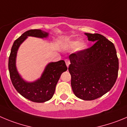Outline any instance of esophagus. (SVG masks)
Instances as JSON below:
<instances>
[{
    "instance_id": "obj_1",
    "label": "esophagus",
    "mask_w": 127,
    "mask_h": 127,
    "mask_svg": "<svg viewBox=\"0 0 127 127\" xmlns=\"http://www.w3.org/2000/svg\"><path fill=\"white\" fill-rule=\"evenodd\" d=\"M65 63H66V66H67V67H68L69 64H70V61H69V60H67V59H66V60H65Z\"/></svg>"
}]
</instances>
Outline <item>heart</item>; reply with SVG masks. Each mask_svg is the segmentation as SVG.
Wrapping results in <instances>:
<instances>
[{
	"label": "heart",
	"instance_id": "1",
	"mask_svg": "<svg viewBox=\"0 0 127 127\" xmlns=\"http://www.w3.org/2000/svg\"><path fill=\"white\" fill-rule=\"evenodd\" d=\"M70 46L71 47H78V49L79 50H84L85 49H86V44L85 42H80L79 43V42L77 41H72L70 43Z\"/></svg>",
	"mask_w": 127,
	"mask_h": 127
}]
</instances>
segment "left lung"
Segmentation results:
<instances>
[{"label":"left lung","instance_id":"obj_1","mask_svg":"<svg viewBox=\"0 0 127 127\" xmlns=\"http://www.w3.org/2000/svg\"><path fill=\"white\" fill-rule=\"evenodd\" d=\"M92 47L78 51L69 56L68 70L76 96L93 100L112 89L118 76V59L114 44L99 34L85 33Z\"/></svg>","mask_w":127,"mask_h":127}]
</instances>
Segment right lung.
<instances>
[{
    "instance_id": "right-lung-1",
    "label": "right lung",
    "mask_w": 127,
    "mask_h": 127,
    "mask_svg": "<svg viewBox=\"0 0 127 127\" xmlns=\"http://www.w3.org/2000/svg\"><path fill=\"white\" fill-rule=\"evenodd\" d=\"M28 36L44 38L48 36V33L41 29H31L25 32L14 41L9 58L10 78L13 86L22 96L33 102L43 103L51 99L61 74L67 68L63 60L50 63L46 66L40 79L32 83L25 81L17 72L15 60L19 47Z\"/></svg>"
}]
</instances>
